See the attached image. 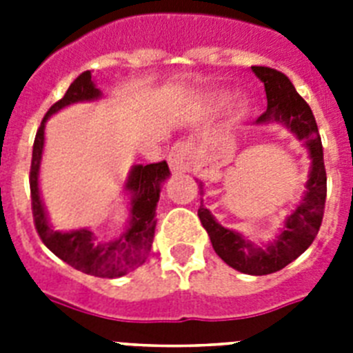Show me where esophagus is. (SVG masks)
I'll return each mask as SVG.
<instances>
[{"instance_id":"obj_1","label":"esophagus","mask_w":353,"mask_h":353,"mask_svg":"<svg viewBox=\"0 0 353 353\" xmlns=\"http://www.w3.org/2000/svg\"><path fill=\"white\" fill-rule=\"evenodd\" d=\"M187 159H189V148L185 143H176L173 148L170 150L168 155V162L173 171H185L187 170Z\"/></svg>"}]
</instances>
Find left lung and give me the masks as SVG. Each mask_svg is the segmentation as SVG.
<instances>
[{"label":"left lung","instance_id":"8db88e82","mask_svg":"<svg viewBox=\"0 0 353 353\" xmlns=\"http://www.w3.org/2000/svg\"><path fill=\"white\" fill-rule=\"evenodd\" d=\"M258 79L263 83L267 93V111L256 120L261 123H283L297 136L299 141L310 150L311 170L305 183V194L297 208L288 215L281 233L267 248H258L245 240L240 233L221 226L214 215L203 205L199 207V221L210 236L212 248L217 256L239 272L251 276H267L285 269L297 260L305 249L313 244L323 219L327 196V174L323 164L322 138L318 132L316 120L307 102L297 93L292 81L276 68L251 67ZM201 187V183H199ZM203 189V187H201ZM203 192V191H201Z\"/></svg>","mask_w":353,"mask_h":353}]
</instances>
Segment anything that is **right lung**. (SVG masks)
I'll return each mask as SVG.
<instances>
[{
	"label": "right lung",
	"mask_w": 353,
	"mask_h": 353,
	"mask_svg": "<svg viewBox=\"0 0 353 353\" xmlns=\"http://www.w3.org/2000/svg\"><path fill=\"white\" fill-rule=\"evenodd\" d=\"M101 90L95 88L92 72L86 70L74 79L63 99L52 104L43 117L31 155L30 189L31 210L35 228L46 248L74 269L97 277H120L143 263L148 256L155 235V208H157L161 183L170 176L166 161L155 164H138L129 173L125 189L130 192V221L129 226L118 239L111 242H95L93 233L86 228L74 232H54L48 221L39 191V171L43 152V129L51 114L76 102L101 99Z\"/></svg>",
	"instance_id": "right-lung-1"
}]
</instances>
